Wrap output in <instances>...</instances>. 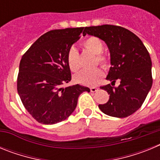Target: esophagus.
Wrapping results in <instances>:
<instances>
[{
    "label": "esophagus",
    "instance_id": "obj_1",
    "mask_svg": "<svg viewBox=\"0 0 160 160\" xmlns=\"http://www.w3.org/2000/svg\"><path fill=\"white\" fill-rule=\"evenodd\" d=\"M98 90V88H97V87H91L90 88V91L91 92H96Z\"/></svg>",
    "mask_w": 160,
    "mask_h": 160
}]
</instances>
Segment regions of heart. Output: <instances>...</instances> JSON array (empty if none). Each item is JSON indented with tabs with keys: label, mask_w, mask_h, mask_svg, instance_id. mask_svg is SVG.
<instances>
[{
	"label": "heart",
	"mask_w": 160,
	"mask_h": 160,
	"mask_svg": "<svg viewBox=\"0 0 160 160\" xmlns=\"http://www.w3.org/2000/svg\"><path fill=\"white\" fill-rule=\"evenodd\" d=\"M83 46L90 53L96 55V64L99 63L102 66L107 65V58L104 55L101 54L103 50V43L99 38L97 37H89L83 42ZM67 63L71 71L76 72L78 70V53L74 47H71L68 51ZM102 76V70L99 68H96L90 71L79 72L78 74H76L74 78L77 82L91 87L95 86Z\"/></svg>",
	"instance_id": "1"
}]
</instances>
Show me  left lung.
Instances as JSON below:
<instances>
[{"label":"left lung","mask_w":160,"mask_h":160,"mask_svg":"<svg viewBox=\"0 0 160 160\" xmlns=\"http://www.w3.org/2000/svg\"><path fill=\"white\" fill-rule=\"evenodd\" d=\"M83 36L89 34L105 42L111 55V68L107 79L111 82L101 87L110 98L98 105L104 114L125 118L142 105L152 86V60L142 41L132 32L121 26L103 25L85 28ZM117 79L118 87L113 88Z\"/></svg>","instance_id":"left-lung-1"}]
</instances>
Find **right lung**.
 <instances>
[{"label":"right lung","mask_w":160,"mask_h":160,"mask_svg":"<svg viewBox=\"0 0 160 160\" xmlns=\"http://www.w3.org/2000/svg\"><path fill=\"white\" fill-rule=\"evenodd\" d=\"M84 27L54 29L41 36L20 62L18 92L24 107L38 122L52 125L75 110L79 95L90 88L63 87L71 80L67 53Z\"/></svg>","instance_id":"right-lung-1"}]
</instances>
